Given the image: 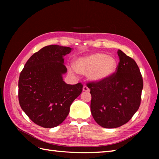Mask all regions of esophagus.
<instances>
[{"label": "esophagus", "instance_id": "obj_1", "mask_svg": "<svg viewBox=\"0 0 159 159\" xmlns=\"http://www.w3.org/2000/svg\"><path fill=\"white\" fill-rule=\"evenodd\" d=\"M83 91L85 92H89V89L87 86L84 85L83 87Z\"/></svg>", "mask_w": 159, "mask_h": 159}]
</instances>
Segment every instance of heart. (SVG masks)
Wrapping results in <instances>:
<instances>
[{
  "instance_id": "b5f03b06",
  "label": "heart",
  "mask_w": 159,
  "mask_h": 159,
  "mask_svg": "<svg viewBox=\"0 0 159 159\" xmlns=\"http://www.w3.org/2000/svg\"><path fill=\"white\" fill-rule=\"evenodd\" d=\"M72 71L87 76L92 82L100 83L109 79L116 73L117 62L113 56L95 52L80 57L74 61Z\"/></svg>"
}]
</instances>
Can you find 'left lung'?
Segmentation results:
<instances>
[{"label":"left lung","mask_w":159,"mask_h":159,"mask_svg":"<svg viewBox=\"0 0 159 159\" xmlns=\"http://www.w3.org/2000/svg\"><path fill=\"white\" fill-rule=\"evenodd\" d=\"M120 62L109 79L87 85L92 95L91 112L96 123L106 128L120 127L134 116L141 103L143 79L134 61L117 50Z\"/></svg>","instance_id":"1"}]
</instances>
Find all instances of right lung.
Instances as JSON below:
<instances>
[{
    "mask_svg": "<svg viewBox=\"0 0 159 159\" xmlns=\"http://www.w3.org/2000/svg\"><path fill=\"white\" fill-rule=\"evenodd\" d=\"M73 48L59 45L43 47L30 57L18 81L20 105L39 126H59L69 114L73 101L82 92L83 85L63 80L67 72L64 57Z\"/></svg>",
    "mask_w": 159,
    "mask_h": 159,
    "instance_id": "right-lung-1",
    "label": "right lung"
}]
</instances>
